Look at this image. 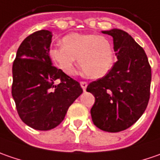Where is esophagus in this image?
Returning <instances> with one entry per match:
<instances>
[{
    "label": "esophagus",
    "instance_id": "esophagus-1",
    "mask_svg": "<svg viewBox=\"0 0 160 160\" xmlns=\"http://www.w3.org/2000/svg\"><path fill=\"white\" fill-rule=\"evenodd\" d=\"M80 86H81V88H82V89H83V90H85L88 86V83L86 82V81H80Z\"/></svg>",
    "mask_w": 160,
    "mask_h": 160
}]
</instances>
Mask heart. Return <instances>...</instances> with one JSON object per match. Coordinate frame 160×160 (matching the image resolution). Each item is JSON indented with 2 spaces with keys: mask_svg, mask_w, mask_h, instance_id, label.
<instances>
[{
  "mask_svg": "<svg viewBox=\"0 0 160 160\" xmlns=\"http://www.w3.org/2000/svg\"><path fill=\"white\" fill-rule=\"evenodd\" d=\"M62 42V45L51 48L49 56L67 75L74 72L76 58L85 75L91 79L103 77L114 64L113 46L103 36L72 33Z\"/></svg>",
  "mask_w": 160,
  "mask_h": 160,
  "instance_id": "1",
  "label": "heart"
}]
</instances>
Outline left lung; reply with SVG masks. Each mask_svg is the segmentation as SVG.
<instances>
[{
	"label": "left lung",
	"mask_w": 160,
	"mask_h": 160,
	"mask_svg": "<svg viewBox=\"0 0 160 160\" xmlns=\"http://www.w3.org/2000/svg\"><path fill=\"white\" fill-rule=\"evenodd\" d=\"M114 40L117 62L104 77L90 82V110L94 124L105 132H118L131 127L146 110L150 96L151 68L143 48L128 33L114 28L102 31Z\"/></svg>",
	"instance_id": "obj_1"
}]
</instances>
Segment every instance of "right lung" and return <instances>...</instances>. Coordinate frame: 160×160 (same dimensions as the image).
<instances>
[{
	"label": "right lung",
	"mask_w": 160,
	"mask_h": 160,
	"mask_svg": "<svg viewBox=\"0 0 160 160\" xmlns=\"http://www.w3.org/2000/svg\"><path fill=\"white\" fill-rule=\"evenodd\" d=\"M52 37L44 29L29 35L19 45L12 65L11 94L18 114L27 125L39 131L58 126L83 92L77 80L52 64Z\"/></svg>",
	"instance_id": "add662e5"
}]
</instances>
